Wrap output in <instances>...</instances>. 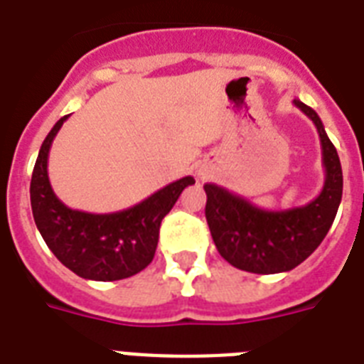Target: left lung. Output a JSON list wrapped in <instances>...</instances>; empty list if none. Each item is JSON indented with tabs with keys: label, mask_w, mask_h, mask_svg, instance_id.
<instances>
[{
	"label": "left lung",
	"mask_w": 364,
	"mask_h": 364,
	"mask_svg": "<svg viewBox=\"0 0 364 364\" xmlns=\"http://www.w3.org/2000/svg\"><path fill=\"white\" fill-rule=\"evenodd\" d=\"M294 106L314 122L326 182L316 199L288 210H262L215 184H204L206 221L219 255L234 268L251 273L290 272L311 257L331 229L342 199V167L337 149L320 117L299 100Z\"/></svg>",
	"instance_id": "8db88e82"
}]
</instances>
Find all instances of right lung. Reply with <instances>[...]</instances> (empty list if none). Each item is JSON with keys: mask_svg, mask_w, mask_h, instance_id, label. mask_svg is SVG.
I'll return each mask as SVG.
<instances>
[{"mask_svg": "<svg viewBox=\"0 0 364 364\" xmlns=\"http://www.w3.org/2000/svg\"><path fill=\"white\" fill-rule=\"evenodd\" d=\"M68 115L55 122L38 150L31 176L35 225L52 253L70 272L91 281H119L145 269L154 258L161 219L169 214L193 176L171 182L132 208L113 214H89L68 208L53 193L48 178V154Z\"/></svg>", "mask_w": 364, "mask_h": 364, "instance_id": "obj_1", "label": "right lung"}]
</instances>
